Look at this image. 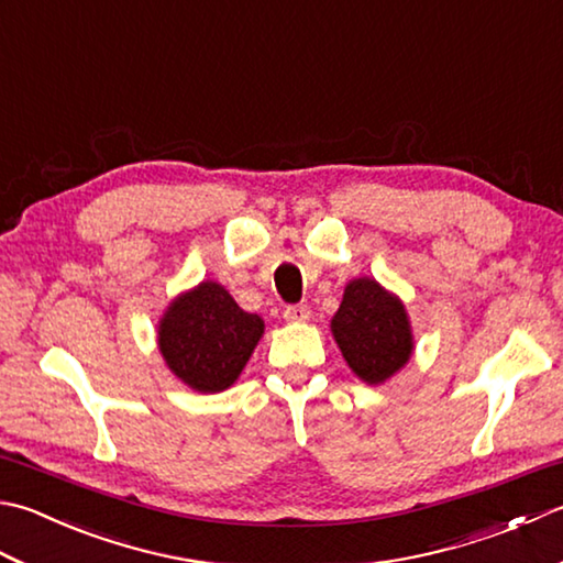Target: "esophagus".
<instances>
[{
	"label": "esophagus",
	"mask_w": 563,
	"mask_h": 563,
	"mask_svg": "<svg viewBox=\"0 0 563 563\" xmlns=\"http://www.w3.org/2000/svg\"><path fill=\"white\" fill-rule=\"evenodd\" d=\"M283 317H285V322L302 324L312 317V312H310V307H307V305H290V307H285V310H283Z\"/></svg>",
	"instance_id": "1"
}]
</instances>
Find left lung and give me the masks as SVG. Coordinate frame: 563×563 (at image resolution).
<instances>
[{
    "label": "left lung",
    "instance_id": "left-lung-1",
    "mask_svg": "<svg viewBox=\"0 0 563 563\" xmlns=\"http://www.w3.org/2000/svg\"><path fill=\"white\" fill-rule=\"evenodd\" d=\"M329 329L346 366L368 385L390 380L415 354L412 322L405 302L368 275L346 283Z\"/></svg>",
    "mask_w": 563,
    "mask_h": 563
}]
</instances>
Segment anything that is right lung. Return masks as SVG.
Wrapping results in <instances>:
<instances>
[{"instance_id": "add662e5", "label": "right lung", "mask_w": 563, "mask_h": 563, "mask_svg": "<svg viewBox=\"0 0 563 563\" xmlns=\"http://www.w3.org/2000/svg\"><path fill=\"white\" fill-rule=\"evenodd\" d=\"M158 351L175 378L195 393L231 388L266 332L222 283L202 280L173 297L158 319Z\"/></svg>"}]
</instances>
